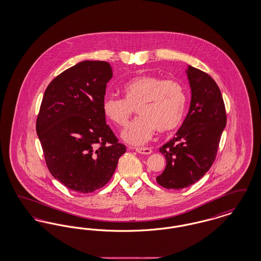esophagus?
Masks as SVG:
<instances>
[{"mask_svg": "<svg viewBox=\"0 0 261 261\" xmlns=\"http://www.w3.org/2000/svg\"><path fill=\"white\" fill-rule=\"evenodd\" d=\"M137 152H139V153H141V154H146V155H148V154H150L151 153V149H149V148H136Z\"/></svg>", "mask_w": 261, "mask_h": 261, "instance_id": "34e87169", "label": "esophagus"}]
</instances>
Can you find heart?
<instances>
[{
  "instance_id": "1",
  "label": "heart",
  "mask_w": 261,
  "mask_h": 261,
  "mask_svg": "<svg viewBox=\"0 0 261 261\" xmlns=\"http://www.w3.org/2000/svg\"><path fill=\"white\" fill-rule=\"evenodd\" d=\"M121 91L123 99L106 96L101 110L113 124L124 127L136 109L140 116L121 134L127 143L143 145L155 130L160 134H168L182 123L187 95L181 83L156 75H138L125 82Z\"/></svg>"
}]
</instances>
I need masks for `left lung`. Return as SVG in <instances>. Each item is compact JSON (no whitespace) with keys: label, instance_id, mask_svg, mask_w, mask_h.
<instances>
[{"label":"left lung","instance_id":"obj_1","mask_svg":"<svg viewBox=\"0 0 261 261\" xmlns=\"http://www.w3.org/2000/svg\"><path fill=\"white\" fill-rule=\"evenodd\" d=\"M186 72L192 91L190 109L176 136L160 149L166 166L156 177L161 186L173 190L195 184L210 170L227 121L216 82L191 65Z\"/></svg>","mask_w":261,"mask_h":261}]
</instances>
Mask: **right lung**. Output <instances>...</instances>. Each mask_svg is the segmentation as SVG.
<instances>
[{
	"instance_id": "add662e5",
	"label": "right lung",
	"mask_w": 261,
	"mask_h": 261,
	"mask_svg": "<svg viewBox=\"0 0 261 261\" xmlns=\"http://www.w3.org/2000/svg\"><path fill=\"white\" fill-rule=\"evenodd\" d=\"M112 77L109 62H79L50 82L41 102L36 132L48 169L76 193L105 186L126 151L101 110Z\"/></svg>"
}]
</instances>
